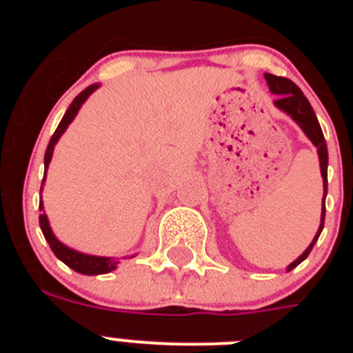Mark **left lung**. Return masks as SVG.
Segmentation results:
<instances>
[{
    "instance_id": "1",
    "label": "left lung",
    "mask_w": 353,
    "mask_h": 353,
    "mask_svg": "<svg viewBox=\"0 0 353 353\" xmlns=\"http://www.w3.org/2000/svg\"><path fill=\"white\" fill-rule=\"evenodd\" d=\"M265 79H267V86H269L270 93L277 95V99L274 101V105L277 109H281L283 113L288 114L295 123L302 129V132L310 138V141L316 146L318 159H320V173H322L323 179V199H322V217H320V226H318V232L314 235L313 242L307 245L304 252L295 261L288 265V272L292 269H295L299 263L307 258V254L311 252L313 245L316 244L318 236L323 230V221H325V196H327V164H329V154H327V143L323 138L322 127L318 123V118L314 114L313 108H311L310 101L305 99L304 93L301 92L297 84L293 81L286 79V77L274 76V74H265Z\"/></svg>"
}]
</instances>
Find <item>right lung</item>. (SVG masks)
Returning <instances> with one entry per match:
<instances>
[{
  "label": "right lung",
  "instance_id": "1",
  "mask_svg": "<svg viewBox=\"0 0 353 353\" xmlns=\"http://www.w3.org/2000/svg\"><path fill=\"white\" fill-rule=\"evenodd\" d=\"M99 86H101L99 83L90 84L88 88L83 90V92H81L79 95H77L76 99L72 101V104L68 105V109H67V113H65L63 118H61L60 125H58V129H56L54 134H52L51 141H49V145H48V150H46V155H43L42 189H43V182H46V174H48L49 162H51V159H52V152H54L56 143L60 141V138L63 136V132L67 130V127L70 125L72 121H74L76 114L79 113L81 105L86 102V99H88V97L92 95V93L95 92L97 88H99ZM42 189H40V191H42ZM39 208L42 210V214H40V217H39L40 230H42L43 236H46V240L49 242V248L52 249V252H54L58 260L63 261V263L67 265V267H70L72 270H76V272H79V274H86V276H99V274H108V272H111V270L117 269L118 263H120V258L93 256V254H84V252L76 251V249L68 248V245H65L63 242H60V240L56 239L54 233H52L51 226H49L48 215H46V212H43L42 199H40ZM130 258H132V256H130Z\"/></svg>",
  "mask_w": 353,
  "mask_h": 353
}]
</instances>
